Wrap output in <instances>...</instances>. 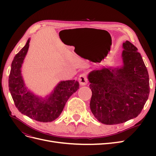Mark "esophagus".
<instances>
[{
  "instance_id": "obj_1",
  "label": "esophagus",
  "mask_w": 156,
  "mask_h": 156,
  "mask_svg": "<svg viewBox=\"0 0 156 156\" xmlns=\"http://www.w3.org/2000/svg\"><path fill=\"white\" fill-rule=\"evenodd\" d=\"M79 82L81 85H86L88 83V79L86 77L85 74L83 73L81 75H80V76L79 77Z\"/></svg>"
}]
</instances>
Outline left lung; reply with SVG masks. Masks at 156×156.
I'll use <instances>...</instances> for the list:
<instances>
[{"mask_svg":"<svg viewBox=\"0 0 156 156\" xmlns=\"http://www.w3.org/2000/svg\"><path fill=\"white\" fill-rule=\"evenodd\" d=\"M122 48V66L103 67L88 76L92 92L90 110L99 122L107 125L136 118L150 93L148 73L137 48L129 41Z\"/></svg>","mask_w":156,"mask_h":156,"instance_id":"1","label":"left lung"}]
</instances>
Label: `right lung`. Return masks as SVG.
<instances>
[{
    "mask_svg": "<svg viewBox=\"0 0 156 156\" xmlns=\"http://www.w3.org/2000/svg\"><path fill=\"white\" fill-rule=\"evenodd\" d=\"M30 40L29 38L12 61L9 90L16 107L22 114L38 122H52L60 116L69 98L79 88V82L75 80L60 81L45 98L30 91L25 86L21 74L22 64L29 50Z\"/></svg>",
    "mask_w": 156,
    "mask_h": 156,
    "instance_id": "1",
    "label": "right lung"
}]
</instances>
